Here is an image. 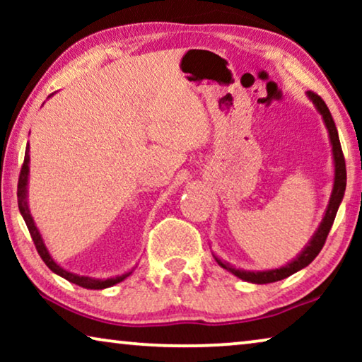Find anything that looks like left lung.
Masks as SVG:
<instances>
[{
	"label": "left lung",
	"instance_id": "left-lung-1",
	"mask_svg": "<svg viewBox=\"0 0 362 362\" xmlns=\"http://www.w3.org/2000/svg\"><path fill=\"white\" fill-rule=\"evenodd\" d=\"M308 97L313 100L316 108H318V112L321 113V117H323L325 125L329 132L331 145H333L334 186H333V192H331V197H329L328 209H326L323 222L320 224L318 230H316V234L313 235V239H311L310 244L306 245V249L301 252V254L296 257L293 262H290L288 265L281 267V269L267 270V272H244V270H237V269H234V267H230L229 264H224V262L216 259L217 264H219L222 269H226L227 272H230V274H234L235 276H239V279H242V280L250 281V284H260V285L262 284H274V281L284 280V279H286V276L293 275L295 272H298L301 269H305L306 265H310L311 262L316 259V255L320 254L321 249H323L326 237H328L331 226H333V222H334L336 212H338V207L341 204V201H343L344 189H346V161H344L343 150H341L338 130H336L334 120H333V117H331V113L328 110V107H326L323 98H321L318 93H315L311 90L308 92Z\"/></svg>",
	"mask_w": 362,
	"mask_h": 362
}]
</instances>
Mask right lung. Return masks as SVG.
Instances as JSON below:
<instances>
[{"label": "right lung", "instance_id": "right-lung-1", "mask_svg": "<svg viewBox=\"0 0 362 362\" xmlns=\"http://www.w3.org/2000/svg\"><path fill=\"white\" fill-rule=\"evenodd\" d=\"M28 175H29V145L26 148V155H24V161H23V166H21V173H19V181H18V206H19V212H21L24 222H26L28 229H29V234L33 237V242L34 245H36V250L37 254L41 255V259L44 260V264H46L49 269H51L54 274L61 275L62 279H66L69 281H72V284H76L78 286H83V288H90V290H102V288H108V286L115 285V284H120L122 280H125L128 275L132 274V272H128V274H123L120 276H115V279H107V280H95V279H90V276H78L76 274H71V272L64 270L62 267H59L56 262L52 260V257L49 255V252L46 249V245H44L42 242V237L39 234L36 224H34L31 214H29V209H28V201H26V186H28Z\"/></svg>", "mask_w": 362, "mask_h": 362}]
</instances>
